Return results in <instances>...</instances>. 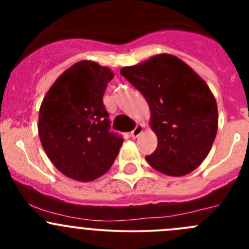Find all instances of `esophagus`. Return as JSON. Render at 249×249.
<instances>
[{
  "label": "esophagus",
  "mask_w": 249,
  "mask_h": 249,
  "mask_svg": "<svg viewBox=\"0 0 249 249\" xmlns=\"http://www.w3.org/2000/svg\"><path fill=\"white\" fill-rule=\"evenodd\" d=\"M143 129H144V126H143L142 124H137V125H136V127H135V129L132 130V131H131V136L134 137V139H135V137L140 136V135L142 134Z\"/></svg>",
  "instance_id": "34e87169"
}]
</instances>
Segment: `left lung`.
Wrapping results in <instances>:
<instances>
[{
	"instance_id": "8db88e82",
	"label": "left lung",
	"mask_w": 249,
	"mask_h": 249,
	"mask_svg": "<svg viewBox=\"0 0 249 249\" xmlns=\"http://www.w3.org/2000/svg\"><path fill=\"white\" fill-rule=\"evenodd\" d=\"M120 74L149 106L158 147L145 157L148 164L171 177L194 171L210 153L218 130L217 102L205 80L171 54L123 67Z\"/></svg>"
}]
</instances>
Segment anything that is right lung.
Segmentation results:
<instances>
[{"label": "right lung", "instance_id": "right-lung-1", "mask_svg": "<svg viewBox=\"0 0 249 249\" xmlns=\"http://www.w3.org/2000/svg\"><path fill=\"white\" fill-rule=\"evenodd\" d=\"M114 73L97 62L82 60L62 72L39 107L38 136L50 161L78 182L101 177L114 162L123 139L109 132L102 102Z\"/></svg>", "mask_w": 249, "mask_h": 249}]
</instances>
